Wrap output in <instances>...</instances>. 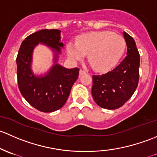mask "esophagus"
I'll list each match as a JSON object with an SVG mask.
<instances>
[{"mask_svg": "<svg viewBox=\"0 0 157 157\" xmlns=\"http://www.w3.org/2000/svg\"><path fill=\"white\" fill-rule=\"evenodd\" d=\"M85 73H86V72L85 70H83V69H80V71H79V75H85Z\"/></svg>", "mask_w": 157, "mask_h": 157, "instance_id": "1", "label": "esophagus"}]
</instances>
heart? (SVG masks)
<instances>
[{"instance_id": "1", "label": "heart", "mask_w": 157, "mask_h": 157, "mask_svg": "<svg viewBox=\"0 0 157 157\" xmlns=\"http://www.w3.org/2000/svg\"><path fill=\"white\" fill-rule=\"evenodd\" d=\"M126 42L121 35L109 31L90 32L77 38L76 44H67L70 58L79 60L88 54V62L98 71H107L117 63L125 52Z\"/></svg>"}]
</instances>
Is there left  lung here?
Segmentation results:
<instances>
[{
  "label": "left lung",
  "instance_id": "8db88e82",
  "mask_svg": "<svg viewBox=\"0 0 157 157\" xmlns=\"http://www.w3.org/2000/svg\"><path fill=\"white\" fill-rule=\"evenodd\" d=\"M127 56L115 69L103 75H93L92 97L101 107L115 109L125 104L138 85L140 55L132 37L123 32Z\"/></svg>",
  "mask_w": 157,
  "mask_h": 157
}]
</instances>
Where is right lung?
<instances>
[{
  "label": "right lung",
  "instance_id": "add662e5",
  "mask_svg": "<svg viewBox=\"0 0 157 157\" xmlns=\"http://www.w3.org/2000/svg\"><path fill=\"white\" fill-rule=\"evenodd\" d=\"M60 33L58 29H43L29 35L22 41L17 57L20 93L30 105L44 113L54 112L64 106L78 77V68L67 69L57 63L63 48ZM39 43L54 53V65L45 74L36 76L31 69L32 55Z\"/></svg>",
  "mask_w": 157,
  "mask_h": 157
}]
</instances>
